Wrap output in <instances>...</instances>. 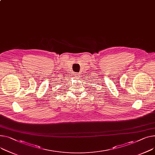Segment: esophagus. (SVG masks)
Wrapping results in <instances>:
<instances>
[{"label": "esophagus", "mask_w": 155, "mask_h": 155, "mask_svg": "<svg viewBox=\"0 0 155 155\" xmlns=\"http://www.w3.org/2000/svg\"><path fill=\"white\" fill-rule=\"evenodd\" d=\"M74 77L75 78H79L80 75L78 74H74Z\"/></svg>", "instance_id": "esophagus-1"}]
</instances>
